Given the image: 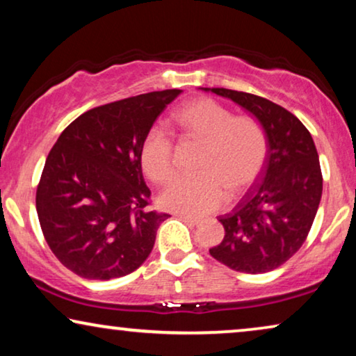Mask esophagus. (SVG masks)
Listing matches in <instances>:
<instances>
[{
	"label": "esophagus",
	"mask_w": 356,
	"mask_h": 356,
	"mask_svg": "<svg viewBox=\"0 0 356 356\" xmlns=\"http://www.w3.org/2000/svg\"><path fill=\"white\" fill-rule=\"evenodd\" d=\"M179 218H183L184 222H188V223H191V225H201V218H196V217H191V216H184V213H179L178 216Z\"/></svg>",
	"instance_id": "1"
}]
</instances>
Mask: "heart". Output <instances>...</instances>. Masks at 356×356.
Instances as JSON below:
<instances>
[{"mask_svg":"<svg viewBox=\"0 0 356 356\" xmlns=\"http://www.w3.org/2000/svg\"><path fill=\"white\" fill-rule=\"evenodd\" d=\"M175 123L184 136L202 143L196 177H179L160 194L167 211L202 217L220 209L228 188L236 196L250 186L264 167L267 136L262 124L248 115L233 116L225 105L202 97L175 113ZM140 165L154 183H167L175 173L173 143L160 128L145 134Z\"/></svg>","mask_w":356,"mask_h":356,"instance_id":"obj_1","label":"heart"}]
</instances>
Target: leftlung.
Segmentation results:
<instances>
[{"mask_svg":"<svg viewBox=\"0 0 356 356\" xmlns=\"http://www.w3.org/2000/svg\"><path fill=\"white\" fill-rule=\"evenodd\" d=\"M201 89L235 102L267 136L261 179L230 213L218 217L225 236L209 252L236 272L274 270L300 250L318 212L323 175L314 140L295 115L274 102L218 87Z\"/></svg>","mask_w":356,"mask_h":356,"instance_id":"1","label":"left lung"}]
</instances>
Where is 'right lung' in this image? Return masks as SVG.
I'll return each instance as SVG.
<instances>
[{
	"mask_svg": "<svg viewBox=\"0 0 356 356\" xmlns=\"http://www.w3.org/2000/svg\"><path fill=\"white\" fill-rule=\"evenodd\" d=\"M178 89L97 106L63 131L37 188L43 236L79 277L110 280L134 272L152 251L168 213L149 209L140 147Z\"/></svg>",
	"mask_w": 356,
	"mask_h": 356,
	"instance_id": "obj_1",
	"label": "right lung"
}]
</instances>
